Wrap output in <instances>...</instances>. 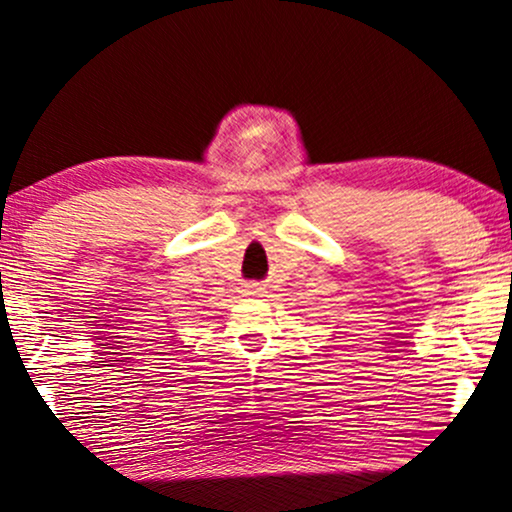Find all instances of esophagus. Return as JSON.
Instances as JSON below:
<instances>
[{"instance_id": "1", "label": "esophagus", "mask_w": 512, "mask_h": 512, "mask_svg": "<svg viewBox=\"0 0 512 512\" xmlns=\"http://www.w3.org/2000/svg\"><path fill=\"white\" fill-rule=\"evenodd\" d=\"M262 290H264V288L260 286V283H252V286H248V293H250V295H260Z\"/></svg>"}]
</instances>
